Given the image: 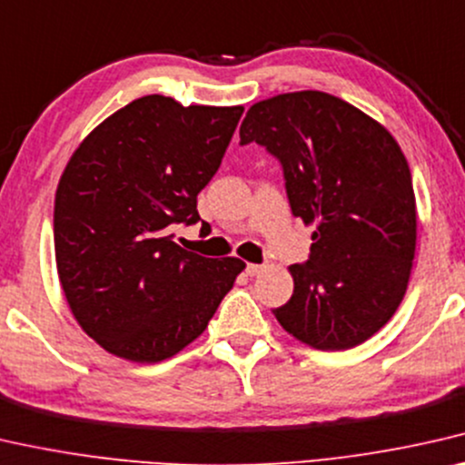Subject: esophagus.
<instances>
[{
    "label": "esophagus",
    "instance_id": "34e87169",
    "mask_svg": "<svg viewBox=\"0 0 465 465\" xmlns=\"http://www.w3.org/2000/svg\"><path fill=\"white\" fill-rule=\"evenodd\" d=\"M262 272H265V265H256V262H248V265H246V273L251 275V277L259 275Z\"/></svg>",
    "mask_w": 465,
    "mask_h": 465
}]
</instances>
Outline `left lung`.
Returning <instances> with one entry per match:
<instances>
[{
	"mask_svg": "<svg viewBox=\"0 0 465 465\" xmlns=\"http://www.w3.org/2000/svg\"><path fill=\"white\" fill-rule=\"evenodd\" d=\"M282 164L294 217L315 225L309 259L290 267L282 328L320 351L365 342L399 309L415 254L410 164L382 124L336 95L294 92L256 102L240 145Z\"/></svg>",
	"mask_w": 465,
	"mask_h": 465,
	"instance_id": "left-lung-1",
	"label": "left lung"
}]
</instances>
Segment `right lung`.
I'll return each mask as SVG.
<instances>
[{
    "mask_svg": "<svg viewBox=\"0 0 465 465\" xmlns=\"http://www.w3.org/2000/svg\"><path fill=\"white\" fill-rule=\"evenodd\" d=\"M242 113L143 95L98 124L62 173L54 204L60 283L74 320L113 355L173 357L203 334L246 267L173 242L175 225L203 221L198 193L219 171Z\"/></svg>",
    "mask_w": 465,
    "mask_h": 465,
    "instance_id": "obj_1",
    "label": "right lung"
}]
</instances>
